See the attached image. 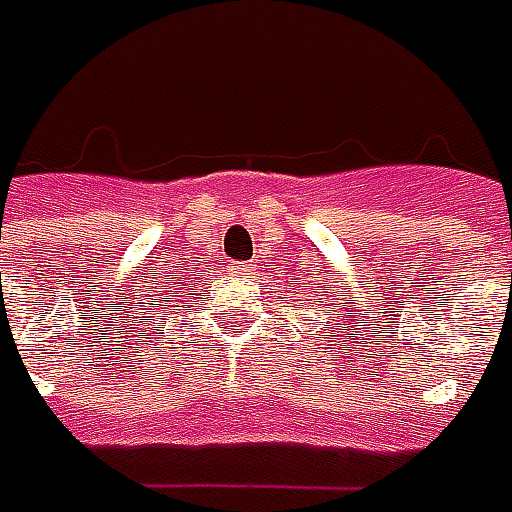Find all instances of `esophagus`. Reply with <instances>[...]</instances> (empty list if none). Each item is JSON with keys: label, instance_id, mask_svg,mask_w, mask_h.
I'll return each mask as SVG.
<instances>
[{"label": "esophagus", "instance_id": "1", "mask_svg": "<svg viewBox=\"0 0 512 512\" xmlns=\"http://www.w3.org/2000/svg\"><path fill=\"white\" fill-rule=\"evenodd\" d=\"M253 270H256L253 264H237V267H234V273L237 275H253Z\"/></svg>", "mask_w": 512, "mask_h": 512}]
</instances>
